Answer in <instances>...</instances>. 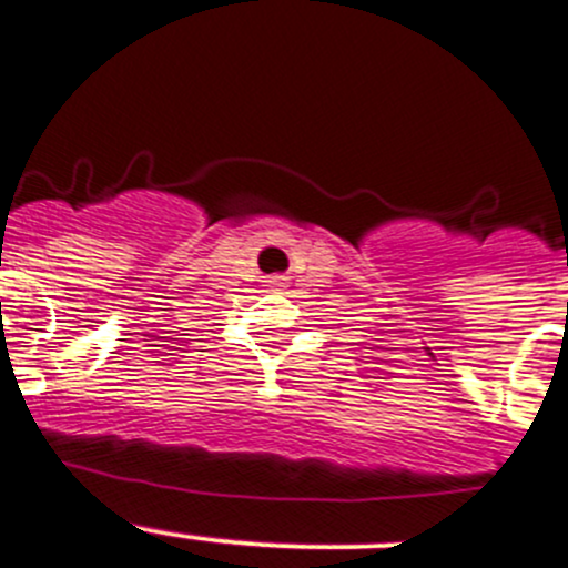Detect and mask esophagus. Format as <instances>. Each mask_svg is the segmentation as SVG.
I'll list each match as a JSON object with an SVG mask.
<instances>
[{
    "label": "esophagus",
    "instance_id": "34e87169",
    "mask_svg": "<svg viewBox=\"0 0 568 568\" xmlns=\"http://www.w3.org/2000/svg\"><path fill=\"white\" fill-rule=\"evenodd\" d=\"M272 285H285V283H283V277H274V280H272Z\"/></svg>",
    "mask_w": 568,
    "mask_h": 568
}]
</instances>
